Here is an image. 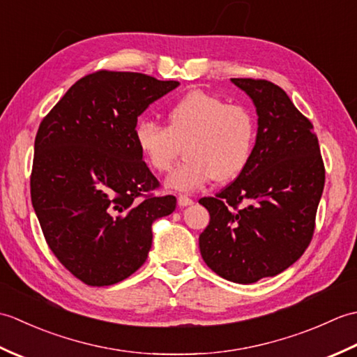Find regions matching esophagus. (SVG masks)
<instances>
[{
	"label": "esophagus",
	"instance_id": "34e87169",
	"mask_svg": "<svg viewBox=\"0 0 357 357\" xmlns=\"http://www.w3.org/2000/svg\"><path fill=\"white\" fill-rule=\"evenodd\" d=\"M178 204H179L181 207H187V206H192L193 199L188 198L187 195H179V196H178Z\"/></svg>",
	"mask_w": 357,
	"mask_h": 357
}]
</instances>
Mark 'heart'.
I'll return each instance as SVG.
<instances>
[{
  "label": "heart",
  "mask_w": 357,
  "mask_h": 357,
  "mask_svg": "<svg viewBox=\"0 0 357 357\" xmlns=\"http://www.w3.org/2000/svg\"><path fill=\"white\" fill-rule=\"evenodd\" d=\"M256 123L244 105L193 90L167 112V127L141 121L133 130L144 161L158 173L169 172L185 147L187 159L167 179L176 190L193 192L210 181L227 183L245 169Z\"/></svg>",
  "instance_id": "b5f03b06"
}]
</instances>
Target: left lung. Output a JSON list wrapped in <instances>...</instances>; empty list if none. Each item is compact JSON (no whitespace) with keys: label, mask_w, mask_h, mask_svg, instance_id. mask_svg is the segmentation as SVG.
I'll list each match as a JSON object with an SVG mask.
<instances>
[{"label":"left lung","mask_w":357,"mask_h":357,"mask_svg":"<svg viewBox=\"0 0 357 357\" xmlns=\"http://www.w3.org/2000/svg\"><path fill=\"white\" fill-rule=\"evenodd\" d=\"M231 81L256 105V144L231 184L199 199L210 213L199 250L216 275L253 284L287 270L310 245L325 167L313 124L282 89L267 79Z\"/></svg>","instance_id":"8db88e82"}]
</instances>
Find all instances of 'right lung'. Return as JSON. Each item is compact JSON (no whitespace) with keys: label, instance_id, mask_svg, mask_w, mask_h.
<instances>
[{"label":"right lung","instance_id":"obj_1","mask_svg":"<svg viewBox=\"0 0 357 357\" xmlns=\"http://www.w3.org/2000/svg\"><path fill=\"white\" fill-rule=\"evenodd\" d=\"M179 86L136 72L78 79L41 121L30 198L52 253L81 282L113 285L146 262L151 224L176 198L142 161L133 130L149 105Z\"/></svg>","mask_w":357,"mask_h":357}]
</instances>
